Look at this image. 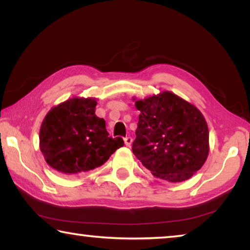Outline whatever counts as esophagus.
<instances>
[{
  "label": "esophagus",
  "instance_id": "1",
  "mask_svg": "<svg viewBox=\"0 0 250 250\" xmlns=\"http://www.w3.org/2000/svg\"><path fill=\"white\" fill-rule=\"evenodd\" d=\"M124 141H125V145L126 146H130L131 145H132V138H131V137L125 138Z\"/></svg>",
  "mask_w": 250,
  "mask_h": 250
}]
</instances>
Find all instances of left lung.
Instances as JSON below:
<instances>
[{
    "label": "left lung",
    "instance_id": "left-lung-1",
    "mask_svg": "<svg viewBox=\"0 0 250 250\" xmlns=\"http://www.w3.org/2000/svg\"><path fill=\"white\" fill-rule=\"evenodd\" d=\"M132 99L140 111L133 154L159 179H191L209 152L208 126L200 109L167 90Z\"/></svg>",
    "mask_w": 250,
    "mask_h": 250
}]
</instances>
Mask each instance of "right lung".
Here are the masks:
<instances>
[{"mask_svg":"<svg viewBox=\"0 0 250 250\" xmlns=\"http://www.w3.org/2000/svg\"><path fill=\"white\" fill-rule=\"evenodd\" d=\"M97 98L73 97L46 113L40 130V149L48 166L65 175L99 167L117 149L121 138H110L105 121L96 116Z\"/></svg>","mask_w":250,"mask_h":250,"instance_id":"add662e5","label":"right lung"}]
</instances>
